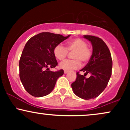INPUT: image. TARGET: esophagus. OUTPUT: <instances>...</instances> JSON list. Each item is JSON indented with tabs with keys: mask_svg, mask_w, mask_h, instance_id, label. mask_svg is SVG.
Listing matches in <instances>:
<instances>
[{
	"mask_svg": "<svg viewBox=\"0 0 130 130\" xmlns=\"http://www.w3.org/2000/svg\"><path fill=\"white\" fill-rule=\"evenodd\" d=\"M68 72V71H67V70H65V71H64V73L65 74H67Z\"/></svg>",
	"mask_w": 130,
	"mask_h": 130,
	"instance_id": "1",
	"label": "esophagus"
}]
</instances>
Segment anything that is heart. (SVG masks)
<instances>
[{
  "instance_id": "obj_1",
  "label": "heart",
  "mask_w": 130,
  "mask_h": 130,
  "mask_svg": "<svg viewBox=\"0 0 130 130\" xmlns=\"http://www.w3.org/2000/svg\"><path fill=\"white\" fill-rule=\"evenodd\" d=\"M68 52L73 53L71 57L72 60H65L62 62L59 66L62 69L70 70L79 68L80 62L86 64L89 62L92 56V51L87 46V43L81 38H75L67 41L66 47L61 44H57L54 49L55 57L59 60L65 59L68 56Z\"/></svg>"
}]
</instances>
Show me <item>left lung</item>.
<instances>
[{
  "label": "left lung",
  "mask_w": 130,
  "mask_h": 130,
  "mask_svg": "<svg viewBox=\"0 0 130 130\" xmlns=\"http://www.w3.org/2000/svg\"><path fill=\"white\" fill-rule=\"evenodd\" d=\"M93 46L92 56L89 63L80 71L84 75L76 73V79L71 84L74 93L84 100L97 97L106 87L112 74V60L108 46L102 39L93 35H84ZM91 76L86 78V74Z\"/></svg>",
  "instance_id": "8db88e82"
}]
</instances>
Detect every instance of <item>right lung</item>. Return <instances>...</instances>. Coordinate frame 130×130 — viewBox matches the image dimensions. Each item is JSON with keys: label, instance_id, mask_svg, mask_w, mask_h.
<instances>
[{"label": "right lung", "instance_id": "obj_1", "mask_svg": "<svg viewBox=\"0 0 130 130\" xmlns=\"http://www.w3.org/2000/svg\"><path fill=\"white\" fill-rule=\"evenodd\" d=\"M69 36L41 32L26 43L19 60V77L24 89L31 95L41 97L48 95L57 79L63 74L62 69L51 71L48 67L57 66L54 49Z\"/></svg>", "mask_w": 130, "mask_h": 130}]
</instances>
